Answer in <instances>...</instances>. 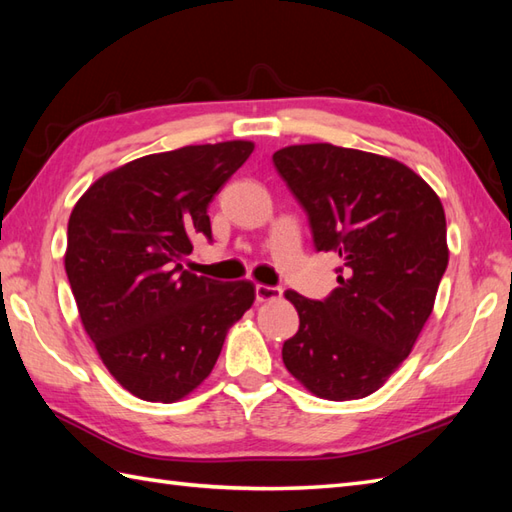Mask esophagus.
<instances>
[{"label": "esophagus", "mask_w": 512, "mask_h": 512, "mask_svg": "<svg viewBox=\"0 0 512 512\" xmlns=\"http://www.w3.org/2000/svg\"><path fill=\"white\" fill-rule=\"evenodd\" d=\"M281 292H284V290L277 288V286H264V284H257L255 286V297H257L259 303L275 301V299L281 297Z\"/></svg>", "instance_id": "obj_1"}]
</instances>
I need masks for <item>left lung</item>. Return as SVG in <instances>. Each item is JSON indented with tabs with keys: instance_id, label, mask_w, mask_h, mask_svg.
I'll return each instance as SVG.
<instances>
[{
	"instance_id": "1",
	"label": "left lung",
	"mask_w": 512,
	"mask_h": 512,
	"mask_svg": "<svg viewBox=\"0 0 512 512\" xmlns=\"http://www.w3.org/2000/svg\"><path fill=\"white\" fill-rule=\"evenodd\" d=\"M279 176L308 213L317 250H334L339 288L323 301L288 290L299 332L284 365L325 400L374 394L409 356L449 264L447 217L407 165L330 143L273 154Z\"/></svg>"
}]
</instances>
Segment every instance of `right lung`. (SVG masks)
Wrapping results in <instances>:
<instances>
[{"mask_svg":"<svg viewBox=\"0 0 512 512\" xmlns=\"http://www.w3.org/2000/svg\"><path fill=\"white\" fill-rule=\"evenodd\" d=\"M253 149L226 140L136 158L74 204L65 273L81 323L103 365L140 400L189 396L253 306L250 281L222 284L180 264L195 237L211 239L209 202Z\"/></svg>","mask_w":512,"mask_h":512,"instance_id":"right-lung-1","label":"right lung"}]
</instances>
